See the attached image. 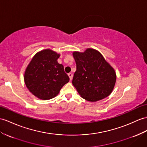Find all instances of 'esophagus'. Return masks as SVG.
<instances>
[{
    "mask_svg": "<svg viewBox=\"0 0 147 147\" xmlns=\"http://www.w3.org/2000/svg\"><path fill=\"white\" fill-rule=\"evenodd\" d=\"M68 76H69L70 80H72V78H73V74H71V73H69V74H68Z\"/></svg>",
    "mask_w": 147,
    "mask_h": 147,
    "instance_id": "obj_1",
    "label": "esophagus"
}]
</instances>
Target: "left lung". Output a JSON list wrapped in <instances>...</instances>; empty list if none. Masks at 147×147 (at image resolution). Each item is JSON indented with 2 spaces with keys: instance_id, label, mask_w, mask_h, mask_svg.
<instances>
[{
  "instance_id": "left-lung-1",
  "label": "left lung",
  "mask_w": 147,
  "mask_h": 147,
  "mask_svg": "<svg viewBox=\"0 0 147 147\" xmlns=\"http://www.w3.org/2000/svg\"><path fill=\"white\" fill-rule=\"evenodd\" d=\"M77 70L72 84L82 98L96 102L112 93L116 82V74L98 51L87 49L84 52H74Z\"/></svg>"
}]
</instances>
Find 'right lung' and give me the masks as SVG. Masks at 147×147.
<instances>
[{"label": "right lung", "mask_w": 147, "mask_h": 147, "mask_svg": "<svg viewBox=\"0 0 147 147\" xmlns=\"http://www.w3.org/2000/svg\"><path fill=\"white\" fill-rule=\"evenodd\" d=\"M60 54L50 49L37 53L24 74L26 87L32 94L42 100L55 97L70 78L63 66L57 62Z\"/></svg>", "instance_id": "obj_1"}]
</instances>
